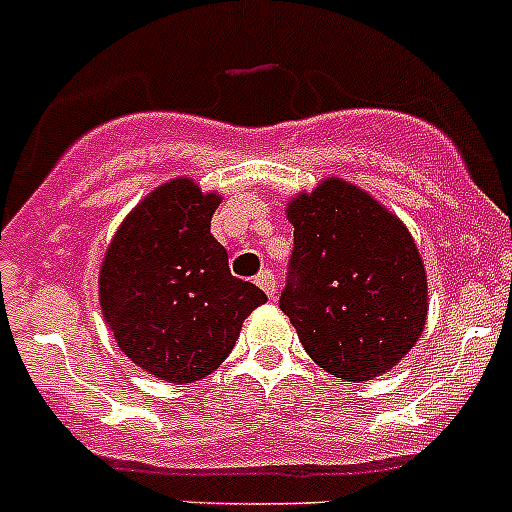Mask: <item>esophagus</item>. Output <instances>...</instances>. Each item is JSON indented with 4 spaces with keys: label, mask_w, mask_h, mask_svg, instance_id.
Here are the masks:
<instances>
[{
    "label": "esophagus",
    "mask_w": 512,
    "mask_h": 512,
    "mask_svg": "<svg viewBox=\"0 0 512 512\" xmlns=\"http://www.w3.org/2000/svg\"><path fill=\"white\" fill-rule=\"evenodd\" d=\"M256 284H259L269 297L277 295V277H274V271L271 269H261L259 277H256Z\"/></svg>",
    "instance_id": "1"
}]
</instances>
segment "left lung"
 <instances>
[{
  "label": "left lung",
  "mask_w": 512,
  "mask_h": 512,
  "mask_svg": "<svg viewBox=\"0 0 512 512\" xmlns=\"http://www.w3.org/2000/svg\"><path fill=\"white\" fill-rule=\"evenodd\" d=\"M295 225L279 307L307 356L346 382L397 364L423 333L425 269L395 215L341 179L287 207Z\"/></svg>",
  "instance_id": "left-lung-1"
}]
</instances>
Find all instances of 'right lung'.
<instances>
[{
  "label": "right lung",
  "instance_id": "right-lung-1",
  "mask_svg": "<svg viewBox=\"0 0 512 512\" xmlns=\"http://www.w3.org/2000/svg\"><path fill=\"white\" fill-rule=\"evenodd\" d=\"M220 197L189 179L158 187L120 225L99 271V302L117 346L166 382H197L233 351L266 295L233 277L212 238Z\"/></svg>",
  "mask_w": 512,
  "mask_h": 512
}]
</instances>
